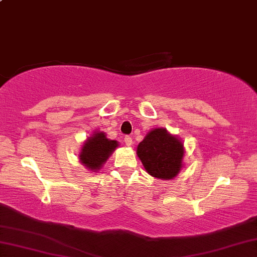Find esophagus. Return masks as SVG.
Masks as SVG:
<instances>
[{
  "mask_svg": "<svg viewBox=\"0 0 257 257\" xmlns=\"http://www.w3.org/2000/svg\"><path fill=\"white\" fill-rule=\"evenodd\" d=\"M124 143H125V145H127V146H132L133 145V138L130 136H125L124 137Z\"/></svg>",
  "mask_w": 257,
  "mask_h": 257,
  "instance_id": "esophagus-1",
  "label": "esophagus"
}]
</instances>
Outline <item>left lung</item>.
Wrapping results in <instances>:
<instances>
[{
	"mask_svg": "<svg viewBox=\"0 0 257 257\" xmlns=\"http://www.w3.org/2000/svg\"><path fill=\"white\" fill-rule=\"evenodd\" d=\"M137 155L151 176L172 179L181 169L184 145L165 129L156 128L139 143Z\"/></svg>",
	"mask_w": 257,
	"mask_h": 257,
	"instance_id": "1",
	"label": "left lung"
}]
</instances>
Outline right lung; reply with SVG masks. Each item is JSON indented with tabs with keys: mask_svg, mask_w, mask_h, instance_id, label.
<instances>
[{
	"mask_svg": "<svg viewBox=\"0 0 257 257\" xmlns=\"http://www.w3.org/2000/svg\"><path fill=\"white\" fill-rule=\"evenodd\" d=\"M116 146L118 143L107 139L104 133H95L82 146L79 159L90 170H99Z\"/></svg>",
	"mask_w": 257,
	"mask_h": 257,
	"instance_id": "obj_1",
	"label": "right lung"
}]
</instances>
